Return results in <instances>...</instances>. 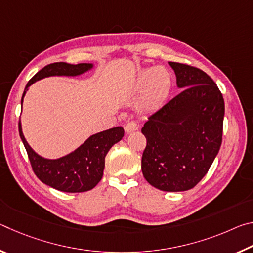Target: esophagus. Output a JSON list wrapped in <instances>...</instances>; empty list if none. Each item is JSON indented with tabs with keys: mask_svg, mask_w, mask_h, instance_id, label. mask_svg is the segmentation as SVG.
Segmentation results:
<instances>
[{
	"mask_svg": "<svg viewBox=\"0 0 253 253\" xmlns=\"http://www.w3.org/2000/svg\"><path fill=\"white\" fill-rule=\"evenodd\" d=\"M124 128H125V131L127 134H129V132H132L138 129V124L136 122H128Z\"/></svg>",
	"mask_w": 253,
	"mask_h": 253,
	"instance_id": "obj_1",
	"label": "esophagus"
}]
</instances>
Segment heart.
Here are the masks:
<instances>
[{
  "label": "heart",
  "mask_w": 253,
  "mask_h": 253,
  "mask_svg": "<svg viewBox=\"0 0 253 253\" xmlns=\"http://www.w3.org/2000/svg\"><path fill=\"white\" fill-rule=\"evenodd\" d=\"M172 83V75L164 67L140 71L135 81L136 90L140 91L145 89L140 100V109L151 111L157 108L169 96Z\"/></svg>",
  "instance_id": "heart-1"
}]
</instances>
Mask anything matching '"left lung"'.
I'll use <instances>...</instances> for the list:
<instances>
[{
  "instance_id": "obj_1",
  "label": "left lung",
  "mask_w": 253,
  "mask_h": 253,
  "mask_svg": "<svg viewBox=\"0 0 253 253\" xmlns=\"http://www.w3.org/2000/svg\"><path fill=\"white\" fill-rule=\"evenodd\" d=\"M183 90L148 117L142 172L161 191L193 188L211 168L223 132L224 100L211 77L199 68L169 62Z\"/></svg>"
}]
</instances>
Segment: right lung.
Segmentation results:
<instances>
[{
  "label": "right lung",
  "instance_id": "right-lung-1",
  "mask_svg": "<svg viewBox=\"0 0 253 253\" xmlns=\"http://www.w3.org/2000/svg\"><path fill=\"white\" fill-rule=\"evenodd\" d=\"M92 68L91 63L70 65L66 62H54L37 72L27 84V89L37 80L50 76H78ZM19 132L22 139L34 174L42 183L58 191L68 193H80L92 190L100 182L105 169V157L113 145L124 137L123 127H114L89 137L80 147L69 155L58 160H46L33 151L25 140L21 123Z\"/></svg>",
  "mask_w": 253,
  "mask_h": 253
}]
</instances>
